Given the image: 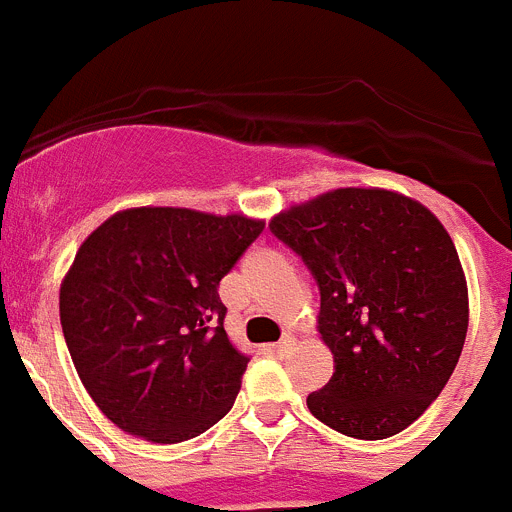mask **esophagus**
<instances>
[{"label": "esophagus", "mask_w": 512, "mask_h": 512, "mask_svg": "<svg viewBox=\"0 0 512 512\" xmlns=\"http://www.w3.org/2000/svg\"><path fill=\"white\" fill-rule=\"evenodd\" d=\"M293 346H295V338L290 336V333H285V336L275 343V353H278V356H285V353H288Z\"/></svg>", "instance_id": "1"}]
</instances>
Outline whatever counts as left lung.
<instances>
[{"label":"left lung","instance_id":"1","mask_svg":"<svg viewBox=\"0 0 512 512\" xmlns=\"http://www.w3.org/2000/svg\"><path fill=\"white\" fill-rule=\"evenodd\" d=\"M321 290L333 376L308 409L336 432L386 439L450 381L470 321L455 242L424 204L386 189H333L272 217Z\"/></svg>","mask_w":512,"mask_h":512}]
</instances>
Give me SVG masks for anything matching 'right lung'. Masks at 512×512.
<instances>
[{"instance_id":"add662e5","label":"right lung","mask_w":512,"mask_h":512,"mask_svg":"<svg viewBox=\"0 0 512 512\" xmlns=\"http://www.w3.org/2000/svg\"><path fill=\"white\" fill-rule=\"evenodd\" d=\"M262 229L245 214L133 207L80 245L60 285L62 333L123 432L184 442L232 409L250 358L227 338L217 288Z\"/></svg>"}]
</instances>
